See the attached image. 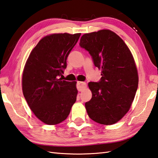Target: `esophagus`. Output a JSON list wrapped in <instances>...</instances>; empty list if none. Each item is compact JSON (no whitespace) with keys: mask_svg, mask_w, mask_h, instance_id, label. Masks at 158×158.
<instances>
[{"mask_svg":"<svg viewBox=\"0 0 158 158\" xmlns=\"http://www.w3.org/2000/svg\"><path fill=\"white\" fill-rule=\"evenodd\" d=\"M76 86H77V89H78V90L81 92L86 87V83L84 82H77Z\"/></svg>","mask_w":158,"mask_h":158,"instance_id":"obj_1","label":"esophagus"}]
</instances>
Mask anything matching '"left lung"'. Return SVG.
Returning <instances> with one entry per match:
<instances>
[{
  "instance_id": "obj_1",
  "label": "left lung",
  "mask_w": 158,
  "mask_h": 158,
  "mask_svg": "<svg viewBox=\"0 0 158 158\" xmlns=\"http://www.w3.org/2000/svg\"><path fill=\"white\" fill-rule=\"evenodd\" d=\"M80 46L101 70L100 81L88 83L92 96L85 103L87 113L98 123L113 125L128 112L137 90L139 78L131 52L120 37L108 29L83 35Z\"/></svg>"
}]
</instances>
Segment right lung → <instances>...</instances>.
<instances>
[{"label": "right lung", "mask_w": 158, "mask_h": 158, "mask_svg": "<svg viewBox=\"0 0 158 158\" xmlns=\"http://www.w3.org/2000/svg\"><path fill=\"white\" fill-rule=\"evenodd\" d=\"M81 33H54L44 37L31 52L22 76L24 97L34 114L44 123H60L76 101V82L59 77Z\"/></svg>", "instance_id": "1"}]
</instances>
